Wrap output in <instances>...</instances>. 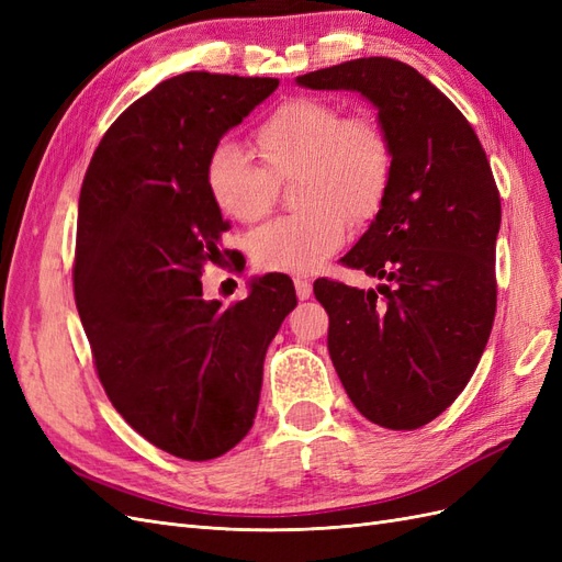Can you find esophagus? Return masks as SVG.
I'll use <instances>...</instances> for the list:
<instances>
[{
    "label": "esophagus",
    "instance_id": "esophagus-1",
    "mask_svg": "<svg viewBox=\"0 0 562 562\" xmlns=\"http://www.w3.org/2000/svg\"><path fill=\"white\" fill-rule=\"evenodd\" d=\"M293 283H295V293H297L300 300H310L312 297V281L307 277H295Z\"/></svg>",
    "mask_w": 562,
    "mask_h": 562
}]
</instances>
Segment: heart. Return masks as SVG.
<instances>
[{
	"label": "heart",
	"instance_id": "b5f03b06",
	"mask_svg": "<svg viewBox=\"0 0 562 562\" xmlns=\"http://www.w3.org/2000/svg\"><path fill=\"white\" fill-rule=\"evenodd\" d=\"M252 143L272 176L300 168L297 203L304 206L255 234L252 258L260 269L307 274L345 244L349 215L368 220L380 211L394 159L372 114H342L330 100L300 95L271 112ZM268 175L234 140H220L206 161L215 206L246 225L274 209Z\"/></svg>",
	"mask_w": 562,
	"mask_h": 562
}]
</instances>
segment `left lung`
<instances>
[{
    "label": "left lung",
    "mask_w": 562,
    "mask_h": 562,
    "mask_svg": "<svg viewBox=\"0 0 562 562\" xmlns=\"http://www.w3.org/2000/svg\"><path fill=\"white\" fill-rule=\"evenodd\" d=\"M297 83L359 91L389 138L394 161L380 213L339 260L380 285L318 279L314 295L356 411L384 429H419L462 394L495 321V176L467 116L411 65L356 58Z\"/></svg>",
    "instance_id": "obj_1"
}]
</instances>
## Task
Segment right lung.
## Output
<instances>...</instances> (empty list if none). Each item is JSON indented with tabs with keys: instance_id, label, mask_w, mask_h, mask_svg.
Masks as SVG:
<instances>
[{
	"instance_id": "obj_1",
	"label": "right lung",
	"mask_w": 562,
	"mask_h": 562,
	"mask_svg": "<svg viewBox=\"0 0 562 562\" xmlns=\"http://www.w3.org/2000/svg\"><path fill=\"white\" fill-rule=\"evenodd\" d=\"M277 87L211 72L166 79L119 114L81 182L72 279L98 380L135 431L190 462L250 431L267 347L297 304L285 274L255 281L229 310L201 288L203 267L229 255L209 155Z\"/></svg>"
}]
</instances>
